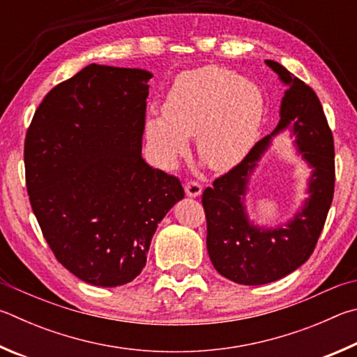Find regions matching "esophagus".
Instances as JSON below:
<instances>
[{
  "label": "esophagus",
  "mask_w": 357,
  "mask_h": 357,
  "mask_svg": "<svg viewBox=\"0 0 357 357\" xmlns=\"http://www.w3.org/2000/svg\"><path fill=\"white\" fill-rule=\"evenodd\" d=\"M185 192H186V196H190V197H197V196H201L202 186H201V183L196 182V180H188V182L185 183Z\"/></svg>",
  "instance_id": "1"
}]
</instances>
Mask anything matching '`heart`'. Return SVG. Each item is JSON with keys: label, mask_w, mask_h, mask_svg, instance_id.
Listing matches in <instances>:
<instances>
[{"label": "heart", "mask_w": 357, "mask_h": 357, "mask_svg": "<svg viewBox=\"0 0 357 357\" xmlns=\"http://www.w3.org/2000/svg\"><path fill=\"white\" fill-rule=\"evenodd\" d=\"M264 114V97L254 81L216 66L183 72L162 103V117H150L146 135L155 161L169 169L196 136L201 160L227 171L245 158Z\"/></svg>", "instance_id": "b5f03b06"}]
</instances>
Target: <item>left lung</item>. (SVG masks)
Wrapping results in <instances>:
<instances>
[{
  "label": "left lung",
  "instance_id": "1",
  "mask_svg": "<svg viewBox=\"0 0 357 357\" xmlns=\"http://www.w3.org/2000/svg\"><path fill=\"white\" fill-rule=\"evenodd\" d=\"M287 84L280 105V121L229 172L204 190L207 218V249L216 271L236 284L261 285L285 278L307 261L326 222L334 197V139L317 93L276 61L266 59ZM293 126L305 159L314 167L310 192L301 214L285 228L261 229L247 221L242 197L248 175L269 145L271 136Z\"/></svg>",
  "mask_w": 357,
  "mask_h": 357
}]
</instances>
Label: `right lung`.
<instances>
[{
    "mask_svg": "<svg viewBox=\"0 0 357 357\" xmlns=\"http://www.w3.org/2000/svg\"><path fill=\"white\" fill-rule=\"evenodd\" d=\"M141 68L91 64L50 91L24 137L31 207L54 257L87 284H128L185 191L141 155L147 81Z\"/></svg>",
    "mask_w": 357,
    "mask_h": 357,
    "instance_id": "add662e5",
    "label": "right lung"
}]
</instances>
